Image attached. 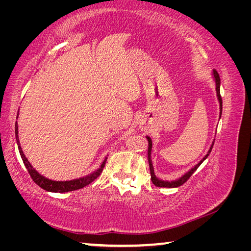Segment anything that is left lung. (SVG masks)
Masks as SVG:
<instances>
[{
	"label": "left lung",
	"mask_w": 251,
	"mask_h": 251,
	"mask_svg": "<svg viewBox=\"0 0 251 251\" xmlns=\"http://www.w3.org/2000/svg\"><path fill=\"white\" fill-rule=\"evenodd\" d=\"M212 76H214V79H215V83H216V93H217V99H218V100H219V109H220V116H222V112H223V100H222V96H220V77H219V74L217 73V71H212ZM219 116V117H220ZM146 138H147V141H148V152H147V155H148V163H150V171H151V181H152V184H154L155 186H157V187H167V188H175V187H179V186H181L182 184H184V182H186L187 180L189 179V177L193 175V174L196 172V169L201 166V163L203 160H205L207 157H208V155H209V152L211 151V150H212V145H214V143L211 144V146H210V148H209V151H208V152H207V155L203 157V158L199 161V163L197 164V165H195V166L192 168V169H189L188 172H187L185 175H182L180 178H178V179H176V180H172V181H167V180H161V179H159V178H157L156 177V175H155V173H154V167H152V163H151V146H152V143H151V137H148V136H146Z\"/></svg>",
	"instance_id": "obj_1"
}]
</instances>
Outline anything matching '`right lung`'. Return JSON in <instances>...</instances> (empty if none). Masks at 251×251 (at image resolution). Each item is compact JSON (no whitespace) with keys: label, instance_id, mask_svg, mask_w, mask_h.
Returning a JSON list of instances; mask_svg holds the SVG:
<instances>
[{"label":"right lung","instance_id":"obj_1","mask_svg":"<svg viewBox=\"0 0 251 251\" xmlns=\"http://www.w3.org/2000/svg\"><path fill=\"white\" fill-rule=\"evenodd\" d=\"M18 116H19V113H18ZM18 134H19V127H18V122H16L15 123V137H16V143H18L20 155H21V157H22V160L25 165V167H26L29 176L32 177L34 182H35L36 185H39L41 188L46 190V192L67 193V192H72V190L80 189L85 186L90 185L92 181H94L96 178L100 175L101 172H103V168L105 166V160L103 161V164L100 165V167L97 169V171L90 174V175H87V176L76 178V179H73V180H66V181H56V180L49 179V178L42 176L40 173H37L35 169L33 168L32 165L29 164V161L27 160L26 157H25L24 152L22 151V147H21V145H20Z\"/></svg>","mask_w":251,"mask_h":251}]
</instances>
